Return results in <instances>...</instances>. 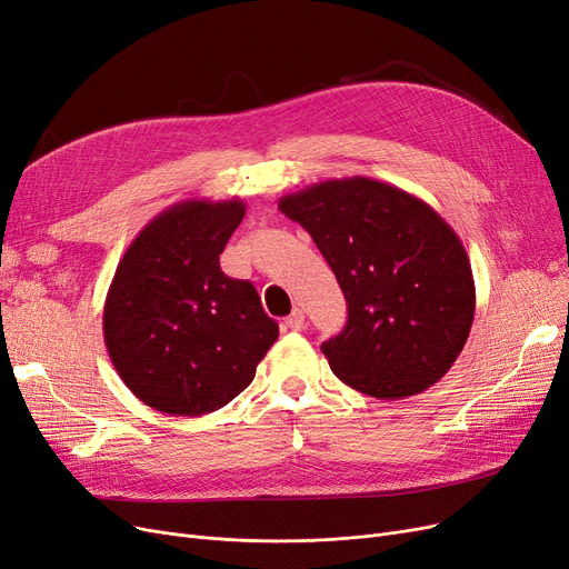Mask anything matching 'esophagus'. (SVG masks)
I'll return each instance as SVG.
<instances>
[{
    "mask_svg": "<svg viewBox=\"0 0 569 569\" xmlns=\"http://www.w3.org/2000/svg\"><path fill=\"white\" fill-rule=\"evenodd\" d=\"M286 326L290 330H302L305 328V311L302 309H292V313L286 318Z\"/></svg>",
    "mask_w": 569,
    "mask_h": 569,
    "instance_id": "1",
    "label": "esophagus"
}]
</instances>
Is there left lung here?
<instances>
[{
  "instance_id": "obj_1",
  "label": "left lung",
  "mask_w": 569,
  "mask_h": 569,
  "mask_svg": "<svg viewBox=\"0 0 569 569\" xmlns=\"http://www.w3.org/2000/svg\"><path fill=\"white\" fill-rule=\"evenodd\" d=\"M332 267L349 305L323 341L332 372L379 400L423 392L449 372L469 337L477 290L453 228L390 183L351 177L279 200Z\"/></svg>"
}]
</instances>
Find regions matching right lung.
Masks as SVG:
<instances>
[{
  "mask_svg": "<svg viewBox=\"0 0 569 569\" xmlns=\"http://www.w3.org/2000/svg\"><path fill=\"white\" fill-rule=\"evenodd\" d=\"M243 213L237 197L177 202L118 262L104 302L107 351L126 386L162 413L226 407L279 337L253 283L218 262Z\"/></svg>",
  "mask_w": 569,
  "mask_h": 569,
  "instance_id": "obj_1",
  "label": "right lung"
}]
</instances>
